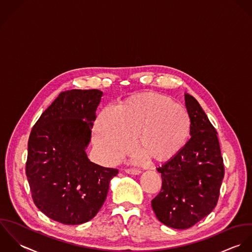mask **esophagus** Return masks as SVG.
Segmentation results:
<instances>
[{
    "label": "esophagus",
    "instance_id": "obj_1",
    "mask_svg": "<svg viewBox=\"0 0 252 252\" xmlns=\"http://www.w3.org/2000/svg\"><path fill=\"white\" fill-rule=\"evenodd\" d=\"M125 171L128 174H133V175H137L141 172L139 169H135V168H126Z\"/></svg>",
    "mask_w": 252,
    "mask_h": 252
}]
</instances>
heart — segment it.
Instances as JSON below:
<instances>
[{"instance_id":"obj_1","label":"heart","mask_w":252,"mask_h":252,"mask_svg":"<svg viewBox=\"0 0 252 252\" xmlns=\"http://www.w3.org/2000/svg\"><path fill=\"white\" fill-rule=\"evenodd\" d=\"M188 111L171 98L145 94L127 98L117 109L106 107L94 126V142L102 158L115 162L131 150L133 138L141 147L136 158L167 160L181 151L191 134Z\"/></svg>"}]
</instances>
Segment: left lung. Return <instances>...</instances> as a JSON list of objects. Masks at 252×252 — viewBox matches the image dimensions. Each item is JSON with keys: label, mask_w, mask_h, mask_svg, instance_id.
Masks as SVG:
<instances>
[{"label": "left lung", "mask_w": 252, "mask_h": 252, "mask_svg": "<svg viewBox=\"0 0 252 252\" xmlns=\"http://www.w3.org/2000/svg\"><path fill=\"white\" fill-rule=\"evenodd\" d=\"M191 118V138L184 148L158 171L161 174L160 192L152 200L157 218L174 229H188L216 206L224 163L217 132L201 105L185 94Z\"/></svg>", "instance_id": "left-lung-1"}]
</instances>
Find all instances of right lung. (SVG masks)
Returning <instances> with one entry per match:
<instances>
[{"instance_id":"1","label":"right lung","mask_w":252,"mask_h":252,"mask_svg":"<svg viewBox=\"0 0 252 252\" xmlns=\"http://www.w3.org/2000/svg\"><path fill=\"white\" fill-rule=\"evenodd\" d=\"M103 93H61L34 125L26 175L36 206L52 220L79 225L93 219L106 200L117 168L103 167L86 154Z\"/></svg>"}]
</instances>
